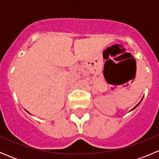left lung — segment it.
I'll list each match as a JSON object with an SVG mask.
<instances>
[{
    "mask_svg": "<svg viewBox=\"0 0 159 159\" xmlns=\"http://www.w3.org/2000/svg\"><path fill=\"white\" fill-rule=\"evenodd\" d=\"M139 104H138V105H136V106H135V107H134V108H136V107H137V106H138V105H139ZM134 108H133V109H134Z\"/></svg>",
    "mask_w": 159,
    "mask_h": 159,
    "instance_id": "left-lung-1",
    "label": "left lung"
}]
</instances>
